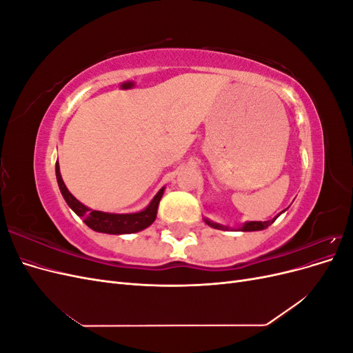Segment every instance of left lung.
Segmentation results:
<instances>
[{
  "mask_svg": "<svg viewBox=\"0 0 353 353\" xmlns=\"http://www.w3.org/2000/svg\"><path fill=\"white\" fill-rule=\"evenodd\" d=\"M275 219H276V216H275L274 219L265 221V222H262V221H252V222H245L244 225L240 228V231H261V230L268 228V227L271 225V223H272ZM205 222L208 223L209 227H213V228H216V230H228V227H223V225H219V223L210 222L209 219H205Z\"/></svg>",
  "mask_w": 353,
  "mask_h": 353,
  "instance_id": "8db88e82",
  "label": "left lung"
}]
</instances>
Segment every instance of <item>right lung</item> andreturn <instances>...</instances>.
Here are the masks:
<instances>
[{"label":"right lung","instance_id":"add662e5","mask_svg":"<svg viewBox=\"0 0 353 353\" xmlns=\"http://www.w3.org/2000/svg\"><path fill=\"white\" fill-rule=\"evenodd\" d=\"M56 176H57V183L61 191V196L65 197L69 208L77 213L78 216H81L91 230L97 232H105V234H132L147 228L148 225H152L157 215L159 201L162 199L163 191H165V187L160 188L159 193L150 201V205L141 212L108 213V212L92 210L85 205H82L79 200H77L72 196L70 191L66 188L65 183H63L59 162L56 163Z\"/></svg>","mask_w":353,"mask_h":353}]
</instances>
